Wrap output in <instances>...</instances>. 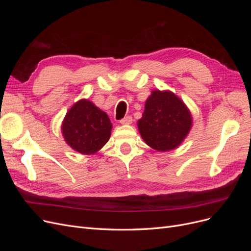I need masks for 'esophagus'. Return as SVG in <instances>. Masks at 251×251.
Instances as JSON below:
<instances>
[{"instance_id": "34e87169", "label": "esophagus", "mask_w": 251, "mask_h": 251, "mask_svg": "<svg viewBox=\"0 0 251 251\" xmlns=\"http://www.w3.org/2000/svg\"><path fill=\"white\" fill-rule=\"evenodd\" d=\"M132 121H133V119L131 116H126L120 120V124L121 125H130V124H132Z\"/></svg>"}]
</instances>
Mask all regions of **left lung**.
I'll return each mask as SVG.
<instances>
[{
	"label": "left lung",
	"instance_id": "8db88e82",
	"mask_svg": "<svg viewBox=\"0 0 251 251\" xmlns=\"http://www.w3.org/2000/svg\"><path fill=\"white\" fill-rule=\"evenodd\" d=\"M138 130L149 147L159 151L178 148L191 131L192 114L171 91L154 90L144 105Z\"/></svg>",
	"mask_w": 251,
	"mask_h": 251
}]
</instances>
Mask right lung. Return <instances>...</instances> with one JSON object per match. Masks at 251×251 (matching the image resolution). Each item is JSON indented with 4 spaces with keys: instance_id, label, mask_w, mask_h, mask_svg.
I'll return each instance as SVG.
<instances>
[{
    "instance_id": "1",
    "label": "right lung",
    "mask_w": 251,
    "mask_h": 251,
    "mask_svg": "<svg viewBox=\"0 0 251 251\" xmlns=\"http://www.w3.org/2000/svg\"><path fill=\"white\" fill-rule=\"evenodd\" d=\"M112 124L107 114L88 100H80L67 112L62 125L66 142L83 155L100 151L111 136Z\"/></svg>"
}]
</instances>
